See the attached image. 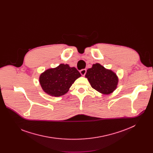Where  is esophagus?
I'll return each mask as SVG.
<instances>
[{
  "instance_id": "obj_1",
  "label": "esophagus",
  "mask_w": 153,
  "mask_h": 153,
  "mask_svg": "<svg viewBox=\"0 0 153 153\" xmlns=\"http://www.w3.org/2000/svg\"><path fill=\"white\" fill-rule=\"evenodd\" d=\"M80 73L82 74V76H85L86 73V69H82L80 71Z\"/></svg>"
}]
</instances>
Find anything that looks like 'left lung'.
<instances>
[{
	"instance_id": "left-lung-1",
	"label": "left lung",
	"mask_w": 153,
	"mask_h": 153,
	"mask_svg": "<svg viewBox=\"0 0 153 153\" xmlns=\"http://www.w3.org/2000/svg\"><path fill=\"white\" fill-rule=\"evenodd\" d=\"M85 77L92 88L103 94H110L117 88L118 77L111 70L106 69L99 63L93 64L87 70Z\"/></svg>"
}]
</instances>
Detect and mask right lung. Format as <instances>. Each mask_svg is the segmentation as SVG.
I'll return each instance as SVG.
<instances>
[{
	"instance_id": "obj_1",
	"label": "right lung",
	"mask_w": 153,
	"mask_h": 153,
	"mask_svg": "<svg viewBox=\"0 0 153 153\" xmlns=\"http://www.w3.org/2000/svg\"><path fill=\"white\" fill-rule=\"evenodd\" d=\"M80 76L76 68L70 67L68 64H60L42 73L39 82L43 91L50 96L59 97L66 94L74 81Z\"/></svg>"
}]
</instances>
